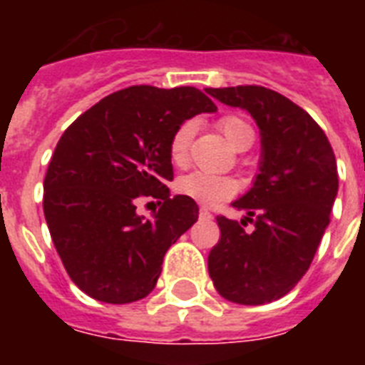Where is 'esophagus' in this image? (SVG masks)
Instances as JSON below:
<instances>
[{
    "label": "esophagus",
    "mask_w": 365,
    "mask_h": 365,
    "mask_svg": "<svg viewBox=\"0 0 365 365\" xmlns=\"http://www.w3.org/2000/svg\"><path fill=\"white\" fill-rule=\"evenodd\" d=\"M199 216L202 217V220H210V217H212V212H208V208H200V210H199Z\"/></svg>",
    "instance_id": "obj_1"
}]
</instances>
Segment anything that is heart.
Returning a JSON list of instances; mask_svg holds the SVG:
<instances>
[{"label": "heart", "instance_id": "heart-1", "mask_svg": "<svg viewBox=\"0 0 365 365\" xmlns=\"http://www.w3.org/2000/svg\"><path fill=\"white\" fill-rule=\"evenodd\" d=\"M217 128L237 151H244L254 143V128L242 117H222V119H217ZM193 132L195 125L191 121L182 123L174 130V134L170 136V142H168V157H170L172 165L183 166L189 160ZM176 189L180 195H185V197L197 200L200 205H216L220 200L231 199L237 193V183L231 178L214 176V174H208V172H191L187 176L178 180Z\"/></svg>", "mask_w": 365, "mask_h": 365}]
</instances>
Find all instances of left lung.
I'll return each mask as SVG.
<instances>
[{
    "mask_svg": "<svg viewBox=\"0 0 365 365\" xmlns=\"http://www.w3.org/2000/svg\"><path fill=\"white\" fill-rule=\"evenodd\" d=\"M206 93L248 111L263 148L254 187L233 202L246 217H216L222 235L208 255V272L225 299L271 303L309 271L328 227L339 187L334 149L320 125L277 91L239 85ZM248 222L254 232L243 229Z\"/></svg>",
    "mask_w": 365,
    "mask_h": 365,
    "instance_id": "8db88e82",
    "label": "left lung"
}]
</instances>
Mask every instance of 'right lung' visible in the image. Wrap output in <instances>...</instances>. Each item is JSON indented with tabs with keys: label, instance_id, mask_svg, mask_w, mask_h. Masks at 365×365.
I'll list each match as a JSON object with an SVG mask.
<instances>
[{
	"label": "right lung",
	"instance_id": "obj_1",
	"mask_svg": "<svg viewBox=\"0 0 365 365\" xmlns=\"http://www.w3.org/2000/svg\"><path fill=\"white\" fill-rule=\"evenodd\" d=\"M216 110L195 87L134 85L66 128L45 174L43 212L77 288L113 305L151 294L166 250L199 217L193 199L166 187L168 142L185 119ZM142 198L161 205L153 220L135 214Z\"/></svg>",
	"mask_w": 365,
	"mask_h": 365
}]
</instances>
